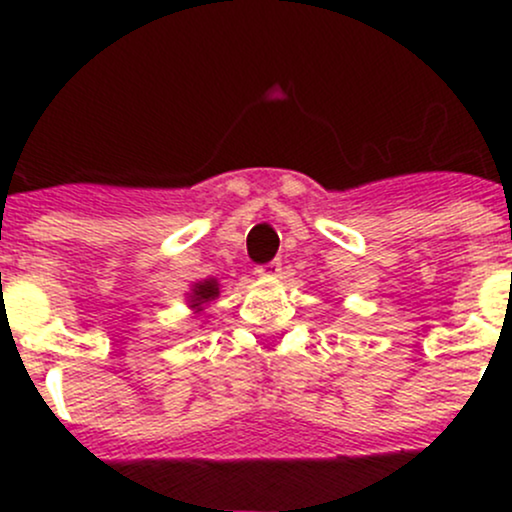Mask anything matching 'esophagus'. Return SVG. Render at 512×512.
<instances>
[{"label":"esophagus","instance_id":"1","mask_svg":"<svg viewBox=\"0 0 512 512\" xmlns=\"http://www.w3.org/2000/svg\"><path fill=\"white\" fill-rule=\"evenodd\" d=\"M280 270H282V262L272 260V262H267V265H257L255 275L257 277H277L280 275Z\"/></svg>","mask_w":512,"mask_h":512}]
</instances>
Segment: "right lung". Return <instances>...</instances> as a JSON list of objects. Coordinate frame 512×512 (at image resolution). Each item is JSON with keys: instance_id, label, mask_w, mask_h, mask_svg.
Here are the masks:
<instances>
[{"instance_id": "add662e5", "label": "right lung", "mask_w": 512, "mask_h": 512, "mask_svg": "<svg viewBox=\"0 0 512 512\" xmlns=\"http://www.w3.org/2000/svg\"><path fill=\"white\" fill-rule=\"evenodd\" d=\"M220 294V285H218V280H213V277H210V280H203V282H195L193 285V289H190V307L195 309V312H200V309H203V304H208V302H213L215 297H218Z\"/></svg>"}]
</instances>
